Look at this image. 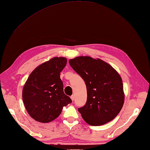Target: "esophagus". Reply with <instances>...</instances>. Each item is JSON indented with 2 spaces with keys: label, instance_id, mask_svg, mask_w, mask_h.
<instances>
[{
  "label": "esophagus",
  "instance_id": "obj_1",
  "mask_svg": "<svg viewBox=\"0 0 150 150\" xmlns=\"http://www.w3.org/2000/svg\"><path fill=\"white\" fill-rule=\"evenodd\" d=\"M70 98H71V99L72 101H74V100H75V96H74V95H72V96H71Z\"/></svg>",
  "mask_w": 150,
  "mask_h": 150
}]
</instances>
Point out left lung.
Wrapping results in <instances>:
<instances>
[{
  "label": "left lung",
  "mask_w": 150,
  "mask_h": 150,
  "mask_svg": "<svg viewBox=\"0 0 150 150\" xmlns=\"http://www.w3.org/2000/svg\"><path fill=\"white\" fill-rule=\"evenodd\" d=\"M69 63L86 85L87 102L78 109L83 120L100 126L114 119L125 100L123 81L116 69L100 59L89 56L76 57Z\"/></svg>",
  "instance_id": "left-lung-1"
}]
</instances>
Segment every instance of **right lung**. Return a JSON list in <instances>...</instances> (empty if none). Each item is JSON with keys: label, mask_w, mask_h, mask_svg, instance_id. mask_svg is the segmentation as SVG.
Wrapping results in <instances>:
<instances>
[{"label": "right lung", "mask_w": 150, "mask_h": 150, "mask_svg": "<svg viewBox=\"0 0 150 150\" xmlns=\"http://www.w3.org/2000/svg\"><path fill=\"white\" fill-rule=\"evenodd\" d=\"M67 59L55 57L38 66L23 86L22 99L30 116L40 123H48L60 115L62 108L71 103L63 91L60 73Z\"/></svg>", "instance_id": "1"}]
</instances>
